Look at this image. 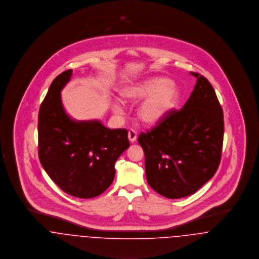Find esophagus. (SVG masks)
I'll return each instance as SVG.
<instances>
[{
    "mask_svg": "<svg viewBox=\"0 0 259 259\" xmlns=\"http://www.w3.org/2000/svg\"><path fill=\"white\" fill-rule=\"evenodd\" d=\"M128 139H129V141L131 143L135 142L136 139H137V132L135 130H133V129L129 130V132H128Z\"/></svg>",
    "mask_w": 259,
    "mask_h": 259,
    "instance_id": "obj_1",
    "label": "esophagus"
}]
</instances>
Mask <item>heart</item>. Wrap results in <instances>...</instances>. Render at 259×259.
<instances>
[{
  "mask_svg": "<svg viewBox=\"0 0 259 259\" xmlns=\"http://www.w3.org/2000/svg\"><path fill=\"white\" fill-rule=\"evenodd\" d=\"M125 102H138L144 100L138 107V118L146 125H156L162 122L170 112L178 99V88L167 79L161 77L148 78L139 83L125 87L120 92ZM115 114L122 113V106L113 104Z\"/></svg>",
  "mask_w": 259,
  "mask_h": 259,
  "instance_id": "obj_1",
  "label": "heart"
}]
</instances>
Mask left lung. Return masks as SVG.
Returning <instances> with one entry per match:
<instances>
[{"mask_svg":"<svg viewBox=\"0 0 259 259\" xmlns=\"http://www.w3.org/2000/svg\"><path fill=\"white\" fill-rule=\"evenodd\" d=\"M181 110H171L138 142L149 186L168 199L196 193L217 172L224 142V113L213 87L201 74Z\"/></svg>","mask_w":259,"mask_h":259,"instance_id":"1","label":"left lung"}]
</instances>
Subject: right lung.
<instances>
[{
	"label": "right lung",
	"instance_id": "right-lung-1",
	"mask_svg": "<svg viewBox=\"0 0 259 259\" xmlns=\"http://www.w3.org/2000/svg\"><path fill=\"white\" fill-rule=\"evenodd\" d=\"M72 69L58 75L39 107L38 158L66 194L91 199L112 184L115 162L130 146L126 129H109L98 120L75 121L66 114L60 91Z\"/></svg>",
	"mask_w": 259,
	"mask_h": 259
}]
</instances>
